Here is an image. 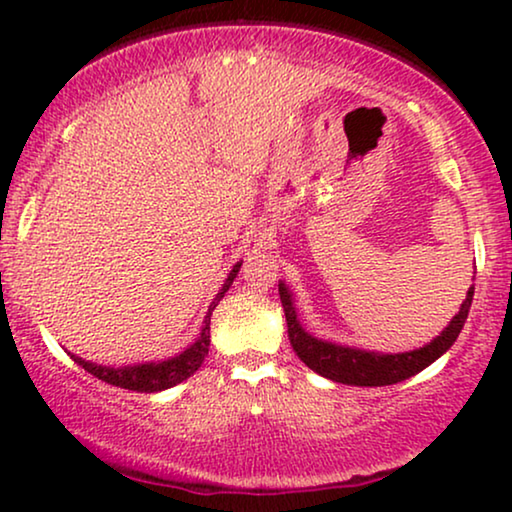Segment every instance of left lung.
<instances>
[{
  "instance_id": "left-lung-1",
  "label": "left lung",
  "mask_w": 512,
  "mask_h": 512,
  "mask_svg": "<svg viewBox=\"0 0 512 512\" xmlns=\"http://www.w3.org/2000/svg\"><path fill=\"white\" fill-rule=\"evenodd\" d=\"M473 289L475 286L466 291V300L461 303L459 312L454 314L450 324L443 328V333L436 335L429 345L401 354L370 352V349L338 345V342L314 338L300 324L296 312V298H293V291L284 282H279V298H282L286 326H289L291 347L307 368H312L314 373L326 377V380L352 384V387H387V384L403 382L408 377L417 375L419 370L431 366L433 361L440 359L454 345V340L459 338L461 328L466 324L468 310H471Z\"/></svg>"
}]
</instances>
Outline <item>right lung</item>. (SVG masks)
Masks as SVG:
<instances>
[{
    "label": "right lung",
    "mask_w": 512,
    "mask_h": 512,
    "mask_svg": "<svg viewBox=\"0 0 512 512\" xmlns=\"http://www.w3.org/2000/svg\"><path fill=\"white\" fill-rule=\"evenodd\" d=\"M242 261H237L233 265V270L228 272L226 282L216 293V298L209 305V310L205 314V321H202V331L198 338H195L193 345H188L184 352L177 356H170L165 361H151V363H135V366H100V363L86 361L81 356L69 354L74 359V363L86 370V373L95 375L97 380L114 384V387L121 389H130V391H142V394H153V391H165L174 387V384L184 382L191 377L195 370L202 366L205 356L209 352V321H212V312L214 307L219 305V300L226 296V291L233 286L237 272H240Z\"/></svg>",
    "instance_id": "1"
}]
</instances>
